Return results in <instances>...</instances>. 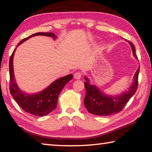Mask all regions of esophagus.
<instances>
[{"mask_svg": "<svg viewBox=\"0 0 152 152\" xmlns=\"http://www.w3.org/2000/svg\"><path fill=\"white\" fill-rule=\"evenodd\" d=\"M81 76H82V73H81V72H76V73L74 74V78L78 80V79H80L81 78Z\"/></svg>", "mask_w": 152, "mask_h": 152, "instance_id": "1", "label": "esophagus"}]
</instances>
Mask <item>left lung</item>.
I'll return each instance as SVG.
<instances>
[{
	"label": "left lung",
	"instance_id": "8db88e82",
	"mask_svg": "<svg viewBox=\"0 0 152 152\" xmlns=\"http://www.w3.org/2000/svg\"><path fill=\"white\" fill-rule=\"evenodd\" d=\"M128 42L131 46L134 56L137 58L134 45L130 41ZM139 73V67L134 74L133 83L128 91L115 96L107 95L102 93L97 86L91 85L88 78L85 76L86 96L84 99V103L88 112L100 116H107L120 112L136 92L138 87Z\"/></svg>",
	"mask_w": 152,
	"mask_h": 152
}]
</instances>
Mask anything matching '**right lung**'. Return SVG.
Wrapping results in <instances>:
<instances>
[{
	"instance_id": "1",
	"label": "right lung",
	"mask_w": 152,
	"mask_h": 152,
	"mask_svg": "<svg viewBox=\"0 0 152 152\" xmlns=\"http://www.w3.org/2000/svg\"><path fill=\"white\" fill-rule=\"evenodd\" d=\"M38 35L52 37L54 40L57 38L55 34L52 32H38L27 38H23L18 45V47L30 38ZM15 50L16 49L13 50L9 59V76H10L9 88H10L11 95L13 96L18 104L26 112L36 115V116H43V115H47L56 108L57 99H58L60 92L64 87V86L72 80L73 75L69 74L67 76L58 78L41 92L35 94L26 93L18 87L15 80L13 60Z\"/></svg>"
}]
</instances>
